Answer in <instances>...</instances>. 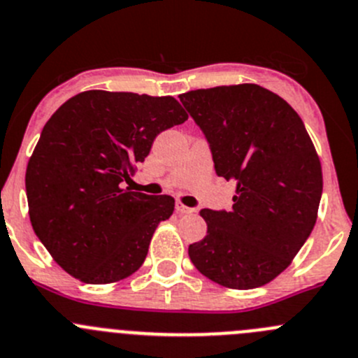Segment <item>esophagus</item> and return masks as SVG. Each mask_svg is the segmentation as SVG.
<instances>
[{
  "label": "esophagus",
  "mask_w": 358,
  "mask_h": 358,
  "mask_svg": "<svg viewBox=\"0 0 358 358\" xmlns=\"http://www.w3.org/2000/svg\"><path fill=\"white\" fill-rule=\"evenodd\" d=\"M175 208H176V211H178V213H183V215L196 213V208H189V206H185V204H182V203H180V201H176Z\"/></svg>",
  "instance_id": "obj_1"
}]
</instances>
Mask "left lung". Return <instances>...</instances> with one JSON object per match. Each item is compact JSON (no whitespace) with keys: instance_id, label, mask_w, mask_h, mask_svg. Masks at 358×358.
<instances>
[{"instance_id":"8db88e82","label":"left lung","mask_w":358,"mask_h":358,"mask_svg":"<svg viewBox=\"0 0 358 358\" xmlns=\"http://www.w3.org/2000/svg\"><path fill=\"white\" fill-rule=\"evenodd\" d=\"M203 131L215 173L236 183L231 211L203 208L208 231L189 246L197 271L229 289L280 275L310 238L322 168L296 110L260 85L197 89L180 96Z\"/></svg>"}]
</instances>
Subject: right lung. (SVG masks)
<instances>
[{
	"mask_svg": "<svg viewBox=\"0 0 358 358\" xmlns=\"http://www.w3.org/2000/svg\"><path fill=\"white\" fill-rule=\"evenodd\" d=\"M187 120L171 96L87 91L45 124L26 171L31 225L55 262L92 285L136 273L171 196L126 187L159 133Z\"/></svg>",
	"mask_w": 358,
	"mask_h": 358,
	"instance_id": "add662e5",
	"label": "right lung"
}]
</instances>
